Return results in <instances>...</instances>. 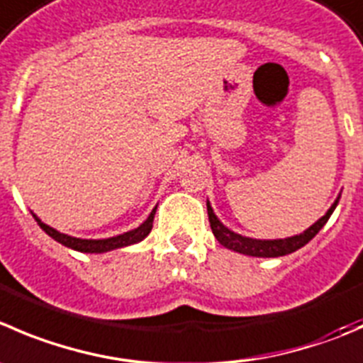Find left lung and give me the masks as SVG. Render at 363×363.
I'll use <instances>...</instances> for the list:
<instances>
[{
    "label": "left lung",
    "instance_id": "1",
    "mask_svg": "<svg viewBox=\"0 0 363 363\" xmlns=\"http://www.w3.org/2000/svg\"><path fill=\"white\" fill-rule=\"evenodd\" d=\"M340 199V196H339ZM339 199L333 202V206L330 207L328 213L321 218V220L315 221L312 227H308L303 234L300 235H293V238H286V239H252V238H245V235H239L235 232L228 230L213 213V207L211 203L207 202V214H209V223L211 228H213L214 238L218 239L220 245H223L225 248L234 250V252L245 253V255H252V257H282L287 255V253H293L296 250H300L301 246L307 245L323 227L328 221V218L332 216L333 209L339 203Z\"/></svg>",
    "mask_w": 363,
    "mask_h": 363
}]
</instances>
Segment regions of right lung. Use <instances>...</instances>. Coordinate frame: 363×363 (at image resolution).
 I'll list each match as a JSON object with an SVG mask.
<instances>
[{"mask_svg": "<svg viewBox=\"0 0 363 363\" xmlns=\"http://www.w3.org/2000/svg\"><path fill=\"white\" fill-rule=\"evenodd\" d=\"M156 209L157 207H154L152 213L149 214V218H147L138 228L125 232V234L115 235V238H108V239L70 238V235L62 234V232L55 230V228L49 227V225L42 223L33 213L31 214H33V218L37 220V223L40 225V228L45 232V234L51 235L55 241L62 242V245L67 246V248H72V250H77V252H84V253H103V252H110V250H115V248H122V246L135 245V242H140L142 239H145L147 235H149V232L152 230V221H154V214H156Z\"/></svg>", "mask_w": 363, "mask_h": 363, "instance_id": "1", "label": "right lung"}]
</instances>
